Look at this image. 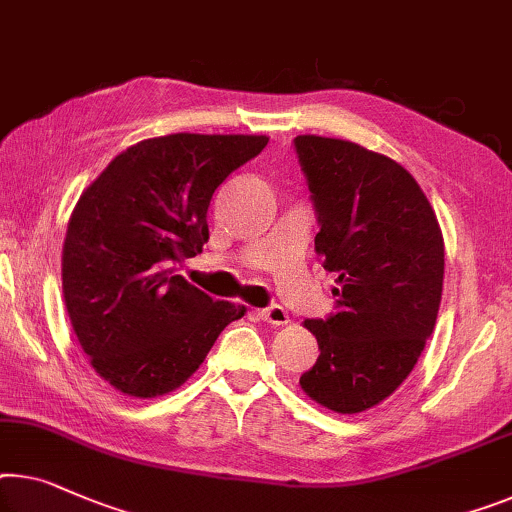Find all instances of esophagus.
<instances>
[{
  "mask_svg": "<svg viewBox=\"0 0 512 512\" xmlns=\"http://www.w3.org/2000/svg\"><path fill=\"white\" fill-rule=\"evenodd\" d=\"M259 317H262L266 324H273V326H282L289 322V312L282 308V305H271V308L259 310Z\"/></svg>",
  "mask_w": 512,
  "mask_h": 512,
  "instance_id": "34e87169",
  "label": "esophagus"
}]
</instances>
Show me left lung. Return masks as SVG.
<instances>
[{"instance_id": "obj_1", "label": "left lung", "mask_w": 512, "mask_h": 512, "mask_svg": "<svg viewBox=\"0 0 512 512\" xmlns=\"http://www.w3.org/2000/svg\"><path fill=\"white\" fill-rule=\"evenodd\" d=\"M319 232L317 255L338 273L335 312L303 326L319 358L301 375L308 398L361 414L395 393L434 331L444 236L416 179L388 156L335 137H294Z\"/></svg>"}]
</instances>
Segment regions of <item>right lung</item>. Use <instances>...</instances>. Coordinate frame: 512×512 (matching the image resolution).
Instances as JSON below:
<instances>
[{"label": "right lung", "instance_id": "right-lung-1", "mask_svg": "<svg viewBox=\"0 0 512 512\" xmlns=\"http://www.w3.org/2000/svg\"><path fill=\"white\" fill-rule=\"evenodd\" d=\"M266 135L174 133L128 147L80 195L61 253L68 317L91 368L119 393L158 398L207 358L243 305L213 301L172 264L202 253L216 188Z\"/></svg>", "mask_w": 512, "mask_h": 512}]
</instances>
